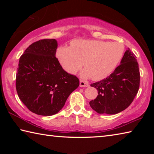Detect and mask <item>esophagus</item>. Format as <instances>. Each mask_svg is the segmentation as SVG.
I'll list each match as a JSON object with an SVG mask.
<instances>
[{"mask_svg":"<svg viewBox=\"0 0 154 154\" xmlns=\"http://www.w3.org/2000/svg\"><path fill=\"white\" fill-rule=\"evenodd\" d=\"M79 86L80 87H88L89 86V83L84 82V81L81 80L79 82Z\"/></svg>","mask_w":154,"mask_h":154,"instance_id":"1","label":"esophagus"}]
</instances>
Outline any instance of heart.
Returning a JSON list of instances; mask_svg holds the SVG:
<instances>
[{"label":"heart","mask_w":154,"mask_h":154,"mask_svg":"<svg viewBox=\"0 0 154 154\" xmlns=\"http://www.w3.org/2000/svg\"><path fill=\"white\" fill-rule=\"evenodd\" d=\"M124 53V46L119 42L75 39L71 42V47H60L56 56L69 73H77L83 66L85 69L81 73L83 78L100 81L114 71Z\"/></svg>","instance_id":"heart-1"}]
</instances>
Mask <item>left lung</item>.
<instances>
[{"label":"left lung","instance_id":"1","mask_svg":"<svg viewBox=\"0 0 154 154\" xmlns=\"http://www.w3.org/2000/svg\"><path fill=\"white\" fill-rule=\"evenodd\" d=\"M140 72L136 56L129 48L125 51L120 65L113 72L90 85L98 95L90 105L100 114L113 115L124 111L133 101L139 91Z\"/></svg>","mask_w":154,"mask_h":154}]
</instances>
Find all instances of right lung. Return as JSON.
Wrapping results in <instances>:
<instances>
[{"label": "right lung", "instance_id": "add662e5", "mask_svg": "<svg viewBox=\"0 0 154 154\" xmlns=\"http://www.w3.org/2000/svg\"><path fill=\"white\" fill-rule=\"evenodd\" d=\"M56 39L31 44L21 56L16 74V90L22 103L32 113L50 116L63 107L79 80L62 69L56 57Z\"/></svg>", "mask_w": 154, "mask_h": 154}]
</instances>
